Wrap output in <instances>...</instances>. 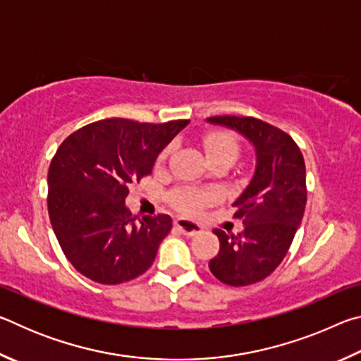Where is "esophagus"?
I'll return each instance as SVG.
<instances>
[{
	"label": "esophagus",
	"instance_id": "34e87169",
	"mask_svg": "<svg viewBox=\"0 0 361 361\" xmlns=\"http://www.w3.org/2000/svg\"><path fill=\"white\" fill-rule=\"evenodd\" d=\"M175 228L178 229L181 234H185L188 237H192V235L200 234V232H202V228H200L199 224H195L194 221H189V219H185V218H176Z\"/></svg>",
	"mask_w": 361,
	"mask_h": 361
}]
</instances>
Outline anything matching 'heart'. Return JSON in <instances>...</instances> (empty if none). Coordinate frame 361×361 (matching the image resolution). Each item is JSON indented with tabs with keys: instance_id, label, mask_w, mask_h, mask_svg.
Instances as JSON below:
<instances>
[{
	"instance_id": "heart-1",
	"label": "heart",
	"mask_w": 361,
	"mask_h": 361,
	"mask_svg": "<svg viewBox=\"0 0 361 361\" xmlns=\"http://www.w3.org/2000/svg\"><path fill=\"white\" fill-rule=\"evenodd\" d=\"M204 148L209 159L213 157H228L234 159L239 154V143L234 135H231L229 132L223 130H215L209 132L204 137ZM169 149H166L161 154V161L167 157ZM213 199V194L209 191H197V189H181V191H176L172 195V202L176 209L186 213H194L197 212L200 207L209 204Z\"/></svg>"
}]
</instances>
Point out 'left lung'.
Masks as SVG:
<instances>
[{"label":"left lung","instance_id":"obj_1","mask_svg":"<svg viewBox=\"0 0 361 361\" xmlns=\"http://www.w3.org/2000/svg\"><path fill=\"white\" fill-rule=\"evenodd\" d=\"M207 121L239 132L255 146V175L234 202V216L242 219L243 231H213L219 252L209 262L219 282L252 285L276 271L301 224L307 202L304 157L288 133L261 119L213 116Z\"/></svg>","mask_w":361,"mask_h":361}]
</instances>
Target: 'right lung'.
<instances>
[{"label":"right lung","mask_w":361,"mask_h":361,"mask_svg":"<svg viewBox=\"0 0 361 361\" xmlns=\"http://www.w3.org/2000/svg\"><path fill=\"white\" fill-rule=\"evenodd\" d=\"M188 124L103 119L59 146L47 173L49 218L66 259L84 277L118 285L148 271L172 218L140 219L126 207V197Z\"/></svg>","instance_id":"right-lung-1"}]
</instances>
